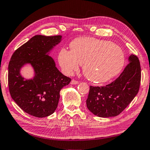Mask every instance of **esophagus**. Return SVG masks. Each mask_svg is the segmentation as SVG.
<instances>
[{
    "instance_id": "34e87169",
    "label": "esophagus",
    "mask_w": 150,
    "mask_h": 150,
    "mask_svg": "<svg viewBox=\"0 0 150 150\" xmlns=\"http://www.w3.org/2000/svg\"><path fill=\"white\" fill-rule=\"evenodd\" d=\"M71 85H77V84H79V81L73 79L71 81Z\"/></svg>"
}]
</instances>
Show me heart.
Returning a JSON list of instances; mask_svg holds the SVG:
<instances>
[{"instance_id": "obj_1", "label": "heart", "mask_w": 150, "mask_h": 150, "mask_svg": "<svg viewBox=\"0 0 150 150\" xmlns=\"http://www.w3.org/2000/svg\"><path fill=\"white\" fill-rule=\"evenodd\" d=\"M70 50L62 49L58 62L65 74L71 75L83 65L88 80L104 83L116 77L122 70L125 55L119 45L94 38H78L71 42Z\"/></svg>"}]
</instances>
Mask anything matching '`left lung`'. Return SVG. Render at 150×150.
<instances>
[{
  "mask_svg": "<svg viewBox=\"0 0 150 150\" xmlns=\"http://www.w3.org/2000/svg\"><path fill=\"white\" fill-rule=\"evenodd\" d=\"M141 81V67L137 56L128 57V64L120 75L103 87L91 86L87 106L93 115L108 118L121 113L138 93Z\"/></svg>",
  "mask_w": 150,
  "mask_h": 150,
  "instance_id": "8db88e82",
  "label": "left lung"
}]
</instances>
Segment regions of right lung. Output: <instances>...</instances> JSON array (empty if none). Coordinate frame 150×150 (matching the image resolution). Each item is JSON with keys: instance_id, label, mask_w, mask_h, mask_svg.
<instances>
[{"instance_id": "add662e5", "label": "right lung", "mask_w": 150, "mask_h": 150, "mask_svg": "<svg viewBox=\"0 0 150 150\" xmlns=\"http://www.w3.org/2000/svg\"><path fill=\"white\" fill-rule=\"evenodd\" d=\"M62 38V35H34L15 51L9 62L8 80L11 97L22 110L35 117H46L54 112L60 91L71 81L57 69L50 56ZM28 64L34 69L31 79H25L20 73Z\"/></svg>"}]
</instances>
